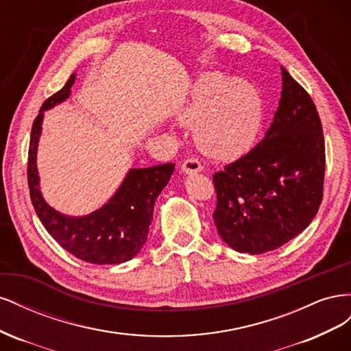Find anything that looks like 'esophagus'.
<instances>
[{
	"label": "esophagus",
	"mask_w": 351,
	"mask_h": 351,
	"mask_svg": "<svg viewBox=\"0 0 351 351\" xmlns=\"http://www.w3.org/2000/svg\"><path fill=\"white\" fill-rule=\"evenodd\" d=\"M202 169H204V167H202V164L196 158H189L182 164V171L184 174H196V173H200Z\"/></svg>",
	"instance_id": "obj_1"
}]
</instances>
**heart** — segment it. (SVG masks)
<instances>
[{"label":"heart","mask_w":351,"mask_h":351,"mask_svg":"<svg viewBox=\"0 0 351 351\" xmlns=\"http://www.w3.org/2000/svg\"><path fill=\"white\" fill-rule=\"evenodd\" d=\"M263 117L259 89L246 79L205 73L195 82L178 121L195 127V139L205 154L236 159L256 141Z\"/></svg>","instance_id":"b5f03b06"}]
</instances>
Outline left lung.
Segmentation results:
<instances>
[{"instance_id":"1","label":"left lung","mask_w":351,"mask_h":351,"mask_svg":"<svg viewBox=\"0 0 351 351\" xmlns=\"http://www.w3.org/2000/svg\"><path fill=\"white\" fill-rule=\"evenodd\" d=\"M274 121L261 143L214 174L218 234L231 249L259 254L311 224L324 196L325 142L315 104L284 67Z\"/></svg>"}]
</instances>
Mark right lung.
Segmentation results:
<instances>
[{"label": "right lung", "mask_w": 351, "mask_h": 351, "mask_svg": "<svg viewBox=\"0 0 351 351\" xmlns=\"http://www.w3.org/2000/svg\"><path fill=\"white\" fill-rule=\"evenodd\" d=\"M76 80L71 74L64 88L48 98L32 125L27 183L32 205L47 231L73 256L95 265H117L133 259L146 243L155 200L168 184L174 164L132 168L115 195L101 209L84 217H67L42 197L36 168V151L44 111L70 97Z\"/></svg>", "instance_id": "right-lung-1"}]
</instances>
